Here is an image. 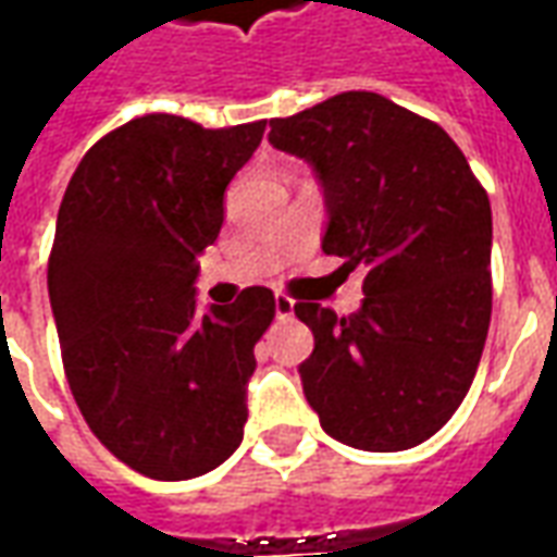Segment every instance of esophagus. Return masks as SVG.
<instances>
[{"mask_svg": "<svg viewBox=\"0 0 557 557\" xmlns=\"http://www.w3.org/2000/svg\"><path fill=\"white\" fill-rule=\"evenodd\" d=\"M274 313H277L280 322L292 319V313H295V301H292L289 295H274Z\"/></svg>", "mask_w": 557, "mask_h": 557, "instance_id": "34e87169", "label": "esophagus"}]
</instances>
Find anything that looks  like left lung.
<instances>
[{"label":"left lung","instance_id":"8db88e82","mask_svg":"<svg viewBox=\"0 0 557 557\" xmlns=\"http://www.w3.org/2000/svg\"><path fill=\"white\" fill-rule=\"evenodd\" d=\"M268 143L315 170L327 208L322 250L363 268V304L337 319L298 301L313 355L304 397L337 442L394 454L450 420L478 373L492 315V208L442 127L375 91H343Z\"/></svg>","mask_w":557,"mask_h":557}]
</instances>
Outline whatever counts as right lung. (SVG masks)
I'll return each instance as SVG.
<instances>
[{"label":"right lung","instance_id":"add662e5","mask_svg":"<svg viewBox=\"0 0 557 557\" xmlns=\"http://www.w3.org/2000/svg\"><path fill=\"white\" fill-rule=\"evenodd\" d=\"M262 134L143 115L86 151L59 206L47 289L67 385L103 447L146 478H199L244 438L274 295L250 286L199 313L194 283Z\"/></svg>","mask_w":557,"mask_h":557}]
</instances>
